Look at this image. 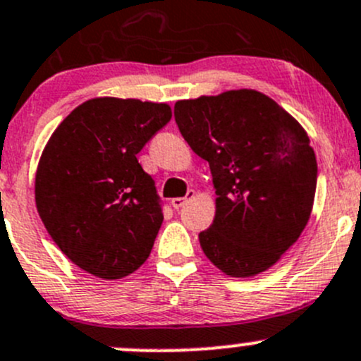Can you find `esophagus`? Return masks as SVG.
Listing matches in <instances>:
<instances>
[{"instance_id": "obj_1", "label": "esophagus", "mask_w": 361, "mask_h": 361, "mask_svg": "<svg viewBox=\"0 0 361 361\" xmlns=\"http://www.w3.org/2000/svg\"><path fill=\"white\" fill-rule=\"evenodd\" d=\"M194 195H195L194 190H188L185 197H176V199H173V201H171V204H173L174 209H180V207H183L185 204L190 201V199H194Z\"/></svg>"}]
</instances>
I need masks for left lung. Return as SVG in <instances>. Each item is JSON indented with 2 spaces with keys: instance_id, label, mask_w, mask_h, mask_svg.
<instances>
[{
  "instance_id": "obj_1",
  "label": "left lung",
  "mask_w": 361,
  "mask_h": 361,
  "mask_svg": "<svg viewBox=\"0 0 361 361\" xmlns=\"http://www.w3.org/2000/svg\"><path fill=\"white\" fill-rule=\"evenodd\" d=\"M174 118L209 162L216 211L199 234L211 264L231 278L271 269L311 216L318 164L304 127L253 89L181 99Z\"/></svg>"
}]
</instances>
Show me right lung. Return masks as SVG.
<instances>
[{
	"label": "right lung",
	"mask_w": 361,
	"mask_h": 361,
	"mask_svg": "<svg viewBox=\"0 0 361 361\" xmlns=\"http://www.w3.org/2000/svg\"><path fill=\"white\" fill-rule=\"evenodd\" d=\"M171 116L167 103L94 97L43 148L36 209L59 250L96 278L122 279L150 257L164 214L136 155Z\"/></svg>",
	"instance_id": "add662e5"
}]
</instances>
